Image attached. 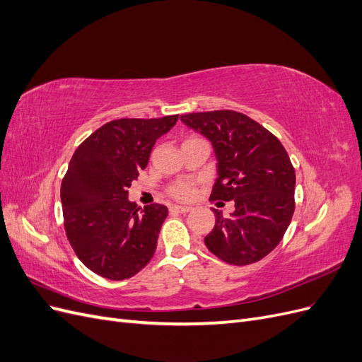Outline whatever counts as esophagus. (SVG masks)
<instances>
[{
	"instance_id": "esophagus-1",
	"label": "esophagus",
	"mask_w": 362,
	"mask_h": 362,
	"mask_svg": "<svg viewBox=\"0 0 362 362\" xmlns=\"http://www.w3.org/2000/svg\"><path fill=\"white\" fill-rule=\"evenodd\" d=\"M170 210L175 213H189L192 211V206H185V205H172Z\"/></svg>"
}]
</instances>
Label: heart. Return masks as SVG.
<instances>
[{
	"label": "heart",
	"mask_w": 362,
	"mask_h": 362,
	"mask_svg": "<svg viewBox=\"0 0 362 362\" xmlns=\"http://www.w3.org/2000/svg\"><path fill=\"white\" fill-rule=\"evenodd\" d=\"M170 193L178 199H190L193 196V187L187 182H178L170 189Z\"/></svg>",
	"instance_id": "1"
}]
</instances>
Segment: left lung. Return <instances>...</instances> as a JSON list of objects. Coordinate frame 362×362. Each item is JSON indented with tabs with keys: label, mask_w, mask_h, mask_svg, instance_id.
<instances>
[{
	"label": "left lung",
	"mask_w": 362,
	"mask_h": 362,
	"mask_svg": "<svg viewBox=\"0 0 362 362\" xmlns=\"http://www.w3.org/2000/svg\"><path fill=\"white\" fill-rule=\"evenodd\" d=\"M182 124L211 141L217 180L211 199L234 201L204 242L211 254L234 266L264 258L286 234L294 213L296 173L287 151L270 131L233 110L181 116Z\"/></svg>",
	"instance_id": "left-lung-1"
}]
</instances>
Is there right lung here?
Wrapping results in <instances>:
<instances>
[{
  "label": "right lung",
  "mask_w": 362,
  "mask_h": 362,
  "mask_svg": "<svg viewBox=\"0 0 362 362\" xmlns=\"http://www.w3.org/2000/svg\"><path fill=\"white\" fill-rule=\"evenodd\" d=\"M177 120L178 115L112 120L74 152L60 189L64 229L76 257L96 275L128 279L154 257L168 208H139L128 189Z\"/></svg>",
  "instance_id": "right-lung-1"
}]
</instances>
